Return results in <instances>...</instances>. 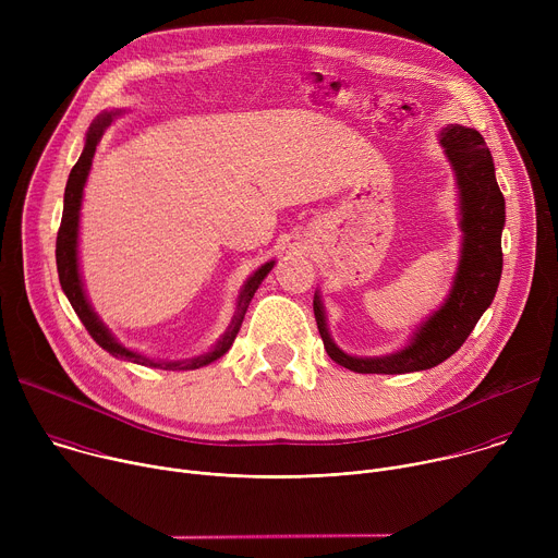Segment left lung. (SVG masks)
Returning <instances> with one entry per match:
<instances>
[{"label":"left lung","mask_w":558,"mask_h":558,"mask_svg":"<svg viewBox=\"0 0 558 558\" xmlns=\"http://www.w3.org/2000/svg\"><path fill=\"white\" fill-rule=\"evenodd\" d=\"M439 143L454 172L459 196L461 252L450 291L441 306L413 331L407 347L395 353L357 357L344 353L329 333L320 291L313 295L317 331L333 362L355 373L400 375L426 371L448 360L493 304L501 269V231L506 225V201L497 185L495 163L484 136L465 125L450 123L439 132Z\"/></svg>","instance_id":"obj_1"}]
</instances>
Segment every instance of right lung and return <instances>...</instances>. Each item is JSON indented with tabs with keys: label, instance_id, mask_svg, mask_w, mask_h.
Instances as JSON below:
<instances>
[{
	"label": "right lung",
	"instance_id": "1",
	"mask_svg": "<svg viewBox=\"0 0 558 558\" xmlns=\"http://www.w3.org/2000/svg\"><path fill=\"white\" fill-rule=\"evenodd\" d=\"M121 112L119 110H110V112H101L88 128L86 132V145H84V151L82 156H78V161L74 163L70 177H68V183H65V194H63V216H61V227H59V233H57V271H59V282H61V289L65 293V298L70 300L74 313L78 315V320L84 323V327L88 329V333L93 336V340L104 349L108 351L112 357H119V360H125V362H134V364H141V366H154V368H166V371H194V368H201V366H207L211 362H216L218 357H222L238 331H241V325L245 320V313H247V306L254 298V293L258 291L260 282L267 278V274L274 269L276 260H269L265 265H260L243 284L241 293H238V300H235V311H233V317L231 323L227 327V331L220 336V340L203 355H196V357H190V360H170V362H163V360H151L138 351H132L130 347H123L114 336L112 331L106 327V323L99 317V313L93 308L88 295H86V289H84V280H82V271H78V218H82V203H84V187H86V181H88V174H90V168H93V158H95V151H97V145L104 136V132L110 128V123L119 117Z\"/></svg>",
	"mask_w": 558,
	"mask_h": 558
}]
</instances>
